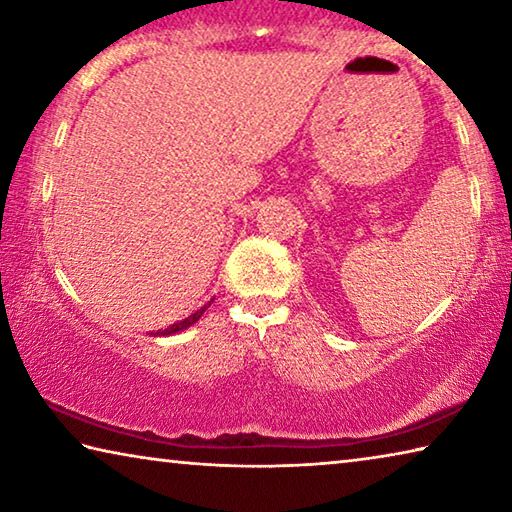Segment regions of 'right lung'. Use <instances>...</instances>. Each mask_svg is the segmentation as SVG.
<instances>
[{"mask_svg": "<svg viewBox=\"0 0 512 512\" xmlns=\"http://www.w3.org/2000/svg\"><path fill=\"white\" fill-rule=\"evenodd\" d=\"M207 309V305L205 307H201L198 311H194L192 316H187V318H183V320H178V323H173L171 327H167V329H160V332H155L153 336H169V334H178V332H183V329H187V327H192L198 318L203 316V311Z\"/></svg>", "mask_w": 512, "mask_h": 512, "instance_id": "add662e5", "label": "right lung"}]
</instances>
